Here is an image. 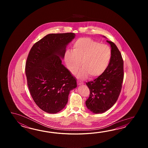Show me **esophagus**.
Masks as SVG:
<instances>
[{
	"mask_svg": "<svg viewBox=\"0 0 148 148\" xmlns=\"http://www.w3.org/2000/svg\"><path fill=\"white\" fill-rule=\"evenodd\" d=\"M77 84H78V85H83V84H84V83H83V82H82L77 81Z\"/></svg>",
	"mask_w": 148,
	"mask_h": 148,
	"instance_id": "esophagus-1",
	"label": "esophagus"
}]
</instances>
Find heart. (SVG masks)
<instances>
[{"mask_svg":"<svg viewBox=\"0 0 148 148\" xmlns=\"http://www.w3.org/2000/svg\"><path fill=\"white\" fill-rule=\"evenodd\" d=\"M111 50L106 44H101L89 38H79L73 43V51H66L64 59L70 73L75 74L81 66L79 78L88 75L91 78L101 75L110 62Z\"/></svg>","mask_w":148,"mask_h":148,"instance_id":"heart-1","label":"heart"}]
</instances>
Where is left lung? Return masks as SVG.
Returning <instances> with one entry per match:
<instances>
[{"mask_svg": "<svg viewBox=\"0 0 148 148\" xmlns=\"http://www.w3.org/2000/svg\"><path fill=\"white\" fill-rule=\"evenodd\" d=\"M107 42L111 47V58L107 69L94 81L86 83L90 95L86 101V105L88 110L95 114L104 113L116 102L124 78L121 53L113 42Z\"/></svg>", "mask_w": 148, "mask_h": 148, "instance_id": "obj_1", "label": "left lung"}]
</instances>
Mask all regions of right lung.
I'll use <instances>...</instances> for the list:
<instances>
[{"label":"right lung","mask_w":148,"mask_h":148,"mask_svg":"<svg viewBox=\"0 0 148 148\" xmlns=\"http://www.w3.org/2000/svg\"><path fill=\"white\" fill-rule=\"evenodd\" d=\"M73 33L49 34L35 43L25 66L28 89L35 104L48 113L62 110L70 91L77 87L75 78L62 64Z\"/></svg>","instance_id":"obj_1"}]
</instances>
